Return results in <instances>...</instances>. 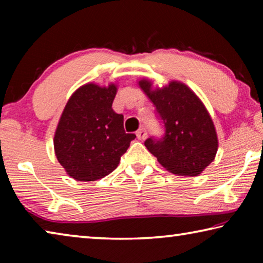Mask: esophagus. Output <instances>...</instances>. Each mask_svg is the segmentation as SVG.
I'll use <instances>...</instances> for the list:
<instances>
[{
  "instance_id": "esophagus-1",
  "label": "esophagus",
  "mask_w": 263,
  "mask_h": 263,
  "mask_svg": "<svg viewBox=\"0 0 263 263\" xmlns=\"http://www.w3.org/2000/svg\"><path fill=\"white\" fill-rule=\"evenodd\" d=\"M146 137H147V132H146V130L144 127L142 128H139V130L137 131V138L139 140H144L146 139Z\"/></svg>"
}]
</instances>
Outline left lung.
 I'll return each mask as SVG.
<instances>
[{"instance_id":"left-lung-1","label":"left lung","mask_w":263,"mask_h":263,"mask_svg":"<svg viewBox=\"0 0 263 263\" xmlns=\"http://www.w3.org/2000/svg\"><path fill=\"white\" fill-rule=\"evenodd\" d=\"M139 86L153 102L164 128L161 138L145 140L146 147L173 174H201L213 161L218 148L215 125L201 100L181 82H171L157 90H152L147 80Z\"/></svg>"}]
</instances>
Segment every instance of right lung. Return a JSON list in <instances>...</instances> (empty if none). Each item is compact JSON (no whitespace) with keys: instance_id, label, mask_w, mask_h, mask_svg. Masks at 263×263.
Returning a JSON list of instances; mask_svg holds the SVG:
<instances>
[{"instance_id":"1","label":"right lung","mask_w":263,"mask_h":263,"mask_svg":"<svg viewBox=\"0 0 263 263\" xmlns=\"http://www.w3.org/2000/svg\"><path fill=\"white\" fill-rule=\"evenodd\" d=\"M117 87L84 84L70 96L58 124V161L77 181H95L117 168L136 135L124 130V116L112 110Z\"/></svg>"}]
</instances>
